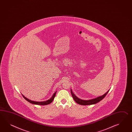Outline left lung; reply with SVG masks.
I'll return each instance as SVG.
<instances>
[{"mask_svg": "<svg viewBox=\"0 0 132 132\" xmlns=\"http://www.w3.org/2000/svg\"><path fill=\"white\" fill-rule=\"evenodd\" d=\"M109 90H108L106 93L104 94L102 96L98 97H97L96 98L89 100H83L78 98L74 94V93H73V92H72V91L71 90V95H72V98H73L74 101H75V102L77 103L78 104H80V105H92V104H96L97 103L99 102L101 100H103V99L105 97V96L107 95V94L109 92Z\"/></svg>", "mask_w": 132, "mask_h": 132, "instance_id": "obj_1", "label": "left lung"}]
</instances>
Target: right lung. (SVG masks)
Returning <instances> with one entry per match:
<instances>
[{
	"label": "right lung",
	"instance_id": "obj_1",
	"mask_svg": "<svg viewBox=\"0 0 132 132\" xmlns=\"http://www.w3.org/2000/svg\"><path fill=\"white\" fill-rule=\"evenodd\" d=\"M57 93V92H56L52 95V97L51 98H50V99H48V100H47V101H43V102H35V101H33L31 100H29V99L27 98L26 97L24 96L23 94H22V96L23 97V98L27 100L28 102H29V103H31L32 104H37V105H48L50 103H52L53 101V100H54V99L55 96L56 95V93Z\"/></svg>",
	"mask_w": 132,
	"mask_h": 132
}]
</instances>
